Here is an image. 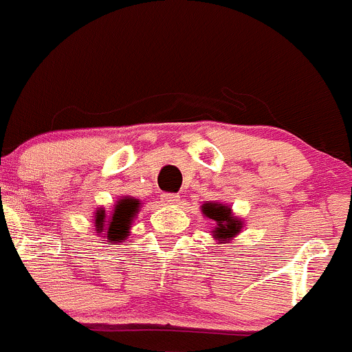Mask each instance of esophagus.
Wrapping results in <instances>:
<instances>
[{"label":"esophagus","instance_id":"1","mask_svg":"<svg viewBox=\"0 0 352 352\" xmlns=\"http://www.w3.org/2000/svg\"><path fill=\"white\" fill-rule=\"evenodd\" d=\"M179 201H180V195H177V194H162L160 195V202L164 206H175Z\"/></svg>","mask_w":352,"mask_h":352}]
</instances>
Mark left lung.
Returning <instances> with one entry per match:
<instances>
[{"label": "left lung", "mask_w": 352, "mask_h": 352, "mask_svg": "<svg viewBox=\"0 0 352 352\" xmlns=\"http://www.w3.org/2000/svg\"><path fill=\"white\" fill-rule=\"evenodd\" d=\"M201 212L204 214L207 219L214 221V228L210 232H212V238L217 239L219 244L234 239L244 228V221L241 217L234 216L231 207L224 204V202H204L201 206Z\"/></svg>", "instance_id": "obj_1"}]
</instances>
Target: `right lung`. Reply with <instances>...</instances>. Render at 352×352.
Segmentation results:
<instances>
[{"instance_id": "add662e5", "label": "right lung", "mask_w": 352, "mask_h": 352, "mask_svg": "<svg viewBox=\"0 0 352 352\" xmlns=\"http://www.w3.org/2000/svg\"><path fill=\"white\" fill-rule=\"evenodd\" d=\"M140 199L120 197L114 204L113 210L108 212L104 207H98L94 212V229L98 238L106 244L124 243L129 236V229L133 228V221L140 212Z\"/></svg>"}]
</instances>
